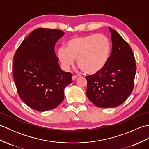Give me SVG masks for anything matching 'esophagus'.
Returning a JSON list of instances; mask_svg holds the SVG:
<instances>
[{
  "mask_svg": "<svg viewBox=\"0 0 149 149\" xmlns=\"http://www.w3.org/2000/svg\"><path fill=\"white\" fill-rule=\"evenodd\" d=\"M77 78V75H72V80H73V81H75V79H76Z\"/></svg>",
  "mask_w": 149,
  "mask_h": 149,
  "instance_id": "1",
  "label": "esophagus"
}]
</instances>
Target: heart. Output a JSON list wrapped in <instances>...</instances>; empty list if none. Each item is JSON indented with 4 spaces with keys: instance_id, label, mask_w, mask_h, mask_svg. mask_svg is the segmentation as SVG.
<instances>
[{
    "instance_id": "obj_1",
    "label": "heart",
    "mask_w": 149,
    "mask_h": 149,
    "mask_svg": "<svg viewBox=\"0 0 149 149\" xmlns=\"http://www.w3.org/2000/svg\"><path fill=\"white\" fill-rule=\"evenodd\" d=\"M111 45L104 34L75 36L66 42L65 47L58 50V58L65 70H68L77 59L81 70L95 75L102 71L108 61Z\"/></svg>"
}]
</instances>
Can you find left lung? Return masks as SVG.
Segmentation results:
<instances>
[{
  "label": "left lung",
  "mask_w": 149,
  "mask_h": 149,
  "mask_svg": "<svg viewBox=\"0 0 149 149\" xmlns=\"http://www.w3.org/2000/svg\"><path fill=\"white\" fill-rule=\"evenodd\" d=\"M112 50L102 71L86 76L88 99L99 107L120 106L127 99L134 88L136 65L132 50L123 38L112 28Z\"/></svg>",
  "instance_id": "obj_1"
}]
</instances>
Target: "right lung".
<instances>
[{
	"mask_svg": "<svg viewBox=\"0 0 149 149\" xmlns=\"http://www.w3.org/2000/svg\"><path fill=\"white\" fill-rule=\"evenodd\" d=\"M61 30L38 28L20 44L14 56L13 75L19 97L38 111L58 106L64 99L65 87L72 81L71 73L61 69L54 51Z\"/></svg>",
	"mask_w": 149,
	"mask_h": 149,
	"instance_id": "1",
	"label": "right lung"
}]
</instances>
